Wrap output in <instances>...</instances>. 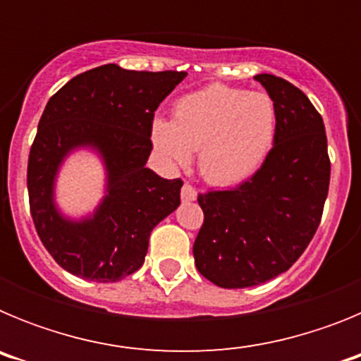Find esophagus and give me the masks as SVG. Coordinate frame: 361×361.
Returning a JSON list of instances; mask_svg holds the SVG:
<instances>
[{"instance_id": "obj_1", "label": "esophagus", "mask_w": 361, "mask_h": 361, "mask_svg": "<svg viewBox=\"0 0 361 361\" xmlns=\"http://www.w3.org/2000/svg\"><path fill=\"white\" fill-rule=\"evenodd\" d=\"M180 199H183V202H193L197 199V190L190 184H184L183 190H180Z\"/></svg>"}]
</instances>
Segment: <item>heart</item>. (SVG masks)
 Masks as SVG:
<instances>
[{"instance_id": "1", "label": "heart", "mask_w": 361, "mask_h": 361, "mask_svg": "<svg viewBox=\"0 0 361 361\" xmlns=\"http://www.w3.org/2000/svg\"><path fill=\"white\" fill-rule=\"evenodd\" d=\"M276 123L275 101L264 92L209 85L178 99L173 121H153L152 142L168 164H188L199 149L200 175L215 186H235L262 168Z\"/></svg>"}]
</instances>
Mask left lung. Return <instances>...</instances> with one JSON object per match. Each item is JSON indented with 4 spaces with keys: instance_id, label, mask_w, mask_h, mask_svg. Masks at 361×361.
Masks as SVG:
<instances>
[{
    "instance_id": "obj_1",
    "label": "left lung",
    "mask_w": 361,
    "mask_h": 361,
    "mask_svg": "<svg viewBox=\"0 0 361 361\" xmlns=\"http://www.w3.org/2000/svg\"><path fill=\"white\" fill-rule=\"evenodd\" d=\"M255 81L276 104L275 145L262 168L240 186L199 195L204 224L193 244L195 266L219 288L242 289L282 275L320 224L331 162L322 116L282 78Z\"/></svg>"
}]
</instances>
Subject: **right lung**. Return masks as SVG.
I'll use <instances>...</instances> for the list:
<instances>
[{
  "label": "right lung",
  "mask_w": 361,
  "mask_h": 361,
  "mask_svg": "<svg viewBox=\"0 0 361 361\" xmlns=\"http://www.w3.org/2000/svg\"><path fill=\"white\" fill-rule=\"evenodd\" d=\"M186 72H135L103 65L79 73L50 97L30 148L28 199L41 242L63 269L92 282H117L145 264L149 233L180 204V178L146 168L159 104ZM90 151L105 170L92 212L66 216L56 178L70 154Z\"/></svg>",
  "instance_id": "right-lung-1"
}]
</instances>
